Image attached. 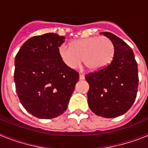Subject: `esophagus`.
<instances>
[{"label": "esophagus", "mask_w": 148, "mask_h": 148, "mask_svg": "<svg viewBox=\"0 0 148 148\" xmlns=\"http://www.w3.org/2000/svg\"><path fill=\"white\" fill-rule=\"evenodd\" d=\"M79 79H80V80H84V73H81L80 74H79Z\"/></svg>", "instance_id": "esophagus-1"}]
</instances>
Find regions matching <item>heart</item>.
I'll list each match as a JSON object with an SVG mask.
<instances>
[{
	"label": "heart",
	"mask_w": 148,
	"mask_h": 148,
	"mask_svg": "<svg viewBox=\"0 0 148 148\" xmlns=\"http://www.w3.org/2000/svg\"><path fill=\"white\" fill-rule=\"evenodd\" d=\"M58 54L68 67L75 69L82 61L90 70H101L113 61L115 46L106 36H93L73 40L70 47L63 44L58 47Z\"/></svg>",
	"instance_id": "b5f03b06"
}]
</instances>
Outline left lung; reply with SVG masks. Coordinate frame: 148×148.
Instances as JSON below:
<instances>
[{
	"label": "left lung",
	"mask_w": 148,
	"mask_h": 148,
	"mask_svg": "<svg viewBox=\"0 0 148 148\" xmlns=\"http://www.w3.org/2000/svg\"><path fill=\"white\" fill-rule=\"evenodd\" d=\"M101 34L113 41L115 55L108 66L85 75L90 86L87 101L95 115L115 118L126 113L136 98L138 66L130 46L111 32Z\"/></svg>",
	"instance_id": "obj_1"
}]
</instances>
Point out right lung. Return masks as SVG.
I'll return each mask as SVG.
<instances>
[{"instance_id": "add662e5", "label": "right lung", "mask_w": 148, "mask_h": 148, "mask_svg": "<svg viewBox=\"0 0 148 148\" xmlns=\"http://www.w3.org/2000/svg\"><path fill=\"white\" fill-rule=\"evenodd\" d=\"M64 40L56 33L34 36L15 56L17 94L26 110L38 119H49L64 113L79 78L58 54Z\"/></svg>"}]
</instances>
